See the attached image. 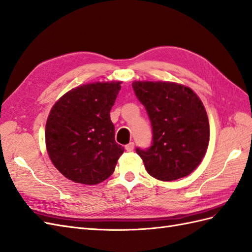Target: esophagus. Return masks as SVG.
<instances>
[{
    "label": "esophagus",
    "mask_w": 252,
    "mask_h": 252,
    "mask_svg": "<svg viewBox=\"0 0 252 252\" xmlns=\"http://www.w3.org/2000/svg\"><path fill=\"white\" fill-rule=\"evenodd\" d=\"M126 151H133L134 150V143L131 141V143H128L127 145H126Z\"/></svg>",
    "instance_id": "esophagus-1"
}]
</instances>
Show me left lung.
<instances>
[{
  "instance_id": "8db88e82",
  "label": "left lung",
  "mask_w": 252,
  "mask_h": 252,
  "mask_svg": "<svg viewBox=\"0 0 252 252\" xmlns=\"http://www.w3.org/2000/svg\"><path fill=\"white\" fill-rule=\"evenodd\" d=\"M137 99L152 126V145L136 148L150 176L175 181L189 176L205 156L210 125L205 108L189 87L172 82H134Z\"/></svg>"
}]
</instances>
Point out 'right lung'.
I'll return each instance as SVG.
<instances>
[{
	"mask_svg": "<svg viewBox=\"0 0 252 252\" xmlns=\"http://www.w3.org/2000/svg\"><path fill=\"white\" fill-rule=\"evenodd\" d=\"M121 82L71 89L51 109L46 125L49 157L63 176L94 185L112 176L125 148L115 141L111 109Z\"/></svg>",
	"mask_w": 252,
	"mask_h": 252,
	"instance_id": "1",
	"label": "right lung"
}]
</instances>
